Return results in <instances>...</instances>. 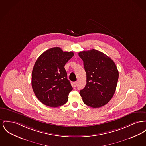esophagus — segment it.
Masks as SVG:
<instances>
[{
  "instance_id": "obj_1",
  "label": "esophagus",
  "mask_w": 146,
  "mask_h": 146,
  "mask_svg": "<svg viewBox=\"0 0 146 146\" xmlns=\"http://www.w3.org/2000/svg\"><path fill=\"white\" fill-rule=\"evenodd\" d=\"M72 84H73V86L74 87H76V86L77 85V83L76 82H74Z\"/></svg>"
}]
</instances>
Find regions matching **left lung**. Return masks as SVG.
Returning <instances> with one entry per match:
<instances>
[{
    "label": "left lung",
    "instance_id": "obj_1",
    "mask_svg": "<svg viewBox=\"0 0 146 146\" xmlns=\"http://www.w3.org/2000/svg\"><path fill=\"white\" fill-rule=\"evenodd\" d=\"M83 60L86 73V83L80 90L84 103L97 108L108 103L115 92L119 72L111 59L94 49L78 53Z\"/></svg>",
    "mask_w": 146,
    "mask_h": 146
}]
</instances>
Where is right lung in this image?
<instances>
[{"label":"right lung","instance_id":"right-lung-1","mask_svg":"<svg viewBox=\"0 0 146 146\" xmlns=\"http://www.w3.org/2000/svg\"><path fill=\"white\" fill-rule=\"evenodd\" d=\"M73 56V52L53 47L44 52L36 61L31 84L35 94L43 104L58 107L67 102L73 88L64 66Z\"/></svg>","mask_w":146,"mask_h":146}]
</instances>
